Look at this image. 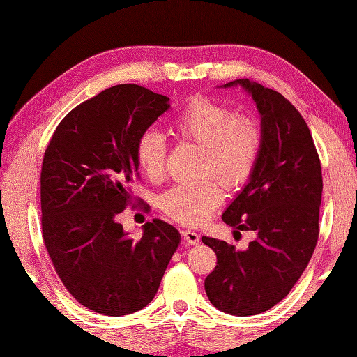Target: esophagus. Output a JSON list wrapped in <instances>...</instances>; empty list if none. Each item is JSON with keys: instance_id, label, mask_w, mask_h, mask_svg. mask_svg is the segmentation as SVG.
<instances>
[{"instance_id": "obj_1", "label": "esophagus", "mask_w": 357, "mask_h": 357, "mask_svg": "<svg viewBox=\"0 0 357 357\" xmlns=\"http://www.w3.org/2000/svg\"><path fill=\"white\" fill-rule=\"evenodd\" d=\"M181 234H183V238H184V241L187 242V244H190V245L199 244V234L196 233V231H193V230H183V231H181Z\"/></svg>"}]
</instances>
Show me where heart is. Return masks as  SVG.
Instances as JSON below:
<instances>
[{"instance_id":"heart-1","label":"heart","mask_w":357,"mask_h":357,"mask_svg":"<svg viewBox=\"0 0 357 357\" xmlns=\"http://www.w3.org/2000/svg\"><path fill=\"white\" fill-rule=\"evenodd\" d=\"M179 139L206 149V174L225 185L238 187L252 176L262 149V130L253 118L236 115L229 105L196 96L172 121ZM167 142L153 128L144 130L135 144V161L144 176H162ZM222 188L216 181L201 185H176L159 198V207L176 221L198 225L221 206Z\"/></svg>"}]
</instances>
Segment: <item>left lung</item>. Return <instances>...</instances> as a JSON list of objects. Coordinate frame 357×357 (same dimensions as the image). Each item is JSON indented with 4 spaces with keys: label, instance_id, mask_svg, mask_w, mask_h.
<instances>
[{
    "label": "left lung",
    "instance_id": "obj_1",
    "mask_svg": "<svg viewBox=\"0 0 357 357\" xmlns=\"http://www.w3.org/2000/svg\"><path fill=\"white\" fill-rule=\"evenodd\" d=\"M234 86L252 95L261 113L262 149L222 221L234 234L250 230L256 238L236 250L202 236L218 259L204 287L221 312L253 316L282 301L312 259L319 236L322 170L305 119L290 101L248 79L224 84Z\"/></svg>",
    "mask_w": 357,
    "mask_h": 357
}]
</instances>
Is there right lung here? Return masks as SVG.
<instances>
[{
	"mask_svg": "<svg viewBox=\"0 0 357 357\" xmlns=\"http://www.w3.org/2000/svg\"><path fill=\"white\" fill-rule=\"evenodd\" d=\"M169 107L146 87L113 86L67 113L45 149L44 245L69 293L100 314L150 304L179 245V231L161 219L144 224L139 239L118 222L138 178L136 139Z\"/></svg>",
	"mask_w": 357,
	"mask_h": 357,
	"instance_id": "obj_1",
	"label": "right lung"
}]
</instances>
